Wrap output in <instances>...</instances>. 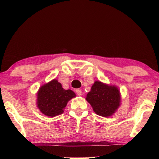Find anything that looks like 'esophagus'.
Listing matches in <instances>:
<instances>
[{
    "label": "esophagus",
    "instance_id": "1",
    "mask_svg": "<svg viewBox=\"0 0 159 159\" xmlns=\"http://www.w3.org/2000/svg\"><path fill=\"white\" fill-rule=\"evenodd\" d=\"M76 94L79 96H81L82 95V91L80 90V89H76Z\"/></svg>",
    "mask_w": 159,
    "mask_h": 159
}]
</instances>
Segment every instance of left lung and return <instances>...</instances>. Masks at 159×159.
I'll return each instance as SVG.
<instances>
[{
  "label": "left lung",
  "instance_id": "1",
  "mask_svg": "<svg viewBox=\"0 0 159 159\" xmlns=\"http://www.w3.org/2000/svg\"><path fill=\"white\" fill-rule=\"evenodd\" d=\"M85 99L99 116L109 117L114 114L121 104V95L116 85L95 80Z\"/></svg>",
  "mask_w": 159,
  "mask_h": 159
}]
</instances>
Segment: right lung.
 <instances>
[{
    "label": "right lung",
    "mask_w": 159,
    "mask_h": 159,
    "mask_svg": "<svg viewBox=\"0 0 159 159\" xmlns=\"http://www.w3.org/2000/svg\"><path fill=\"white\" fill-rule=\"evenodd\" d=\"M76 96L74 91L64 90L57 79H52L38 90L36 105L42 114L55 117L63 114L68 102Z\"/></svg>",
    "instance_id": "1"
}]
</instances>
